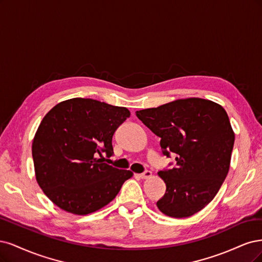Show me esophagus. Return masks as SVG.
<instances>
[{"instance_id": "esophagus-1", "label": "esophagus", "mask_w": 262, "mask_h": 262, "mask_svg": "<svg viewBox=\"0 0 262 262\" xmlns=\"http://www.w3.org/2000/svg\"><path fill=\"white\" fill-rule=\"evenodd\" d=\"M138 176L140 177V179H142V180L150 179V177L152 176V172H150V171H146V172H143V173H141V174H138Z\"/></svg>"}]
</instances>
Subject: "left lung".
<instances>
[{
  "mask_svg": "<svg viewBox=\"0 0 262 262\" xmlns=\"http://www.w3.org/2000/svg\"><path fill=\"white\" fill-rule=\"evenodd\" d=\"M136 115L161 138L163 155L176 154V166L158 172L166 185L158 209L171 217L197 213L215 197L230 170L235 134L226 111L213 101L187 98Z\"/></svg>",
  "mask_w": 262,
  "mask_h": 262,
  "instance_id": "obj_1",
  "label": "left lung"
}]
</instances>
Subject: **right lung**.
<instances>
[{
	"label": "right lung",
	"instance_id": "add662e5",
	"mask_svg": "<svg viewBox=\"0 0 262 262\" xmlns=\"http://www.w3.org/2000/svg\"><path fill=\"white\" fill-rule=\"evenodd\" d=\"M128 108L94 99L73 98L53 106L32 140L35 175L55 206L86 215L110 204L133 172L97 158L112 156V138L129 117Z\"/></svg>",
	"mask_w": 262,
	"mask_h": 262
}]
</instances>
